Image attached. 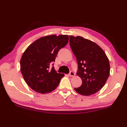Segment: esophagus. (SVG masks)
Here are the masks:
<instances>
[{"label":"esophagus","instance_id":"esophagus-1","mask_svg":"<svg viewBox=\"0 0 127 127\" xmlns=\"http://www.w3.org/2000/svg\"><path fill=\"white\" fill-rule=\"evenodd\" d=\"M69 75L70 76H74V75H75V73H74V71H71L70 72H69Z\"/></svg>","mask_w":127,"mask_h":127}]
</instances>
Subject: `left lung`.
<instances>
[{
	"instance_id": "8db88e82",
	"label": "left lung",
	"mask_w": 127,
	"mask_h": 127,
	"mask_svg": "<svg viewBox=\"0 0 127 127\" xmlns=\"http://www.w3.org/2000/svg\"><path fill=\"white\" fill-rule=\"evenodd\" d=\"M69 38L77 62V75L82 81L81 86L75 90L83 95L96 93L104 87L109 76L108 58L102 48L91 40L79 36L70 35Z\"/></svg>"
}]
</instances>
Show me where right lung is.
I'll return each instance as SVG.
<instances>
[{
    "label": "right lung",
    "mask_w": 127,
    "mask_h": 127,
    "mask_svg": "<svg viewBox=\"0 0 127 127\" xmlns=\"http://www.w3.org/2000/svg\"><path fill=\"white\" fill-rule=\"evenodd\" d=\"M67 35L40 37L29 45L21 59V71L29 87L37 93H50L57 87L64 75L53 66L57 55L68 44Z\"/></svg>",
    "instance_id": "1"
}]
</instances>
